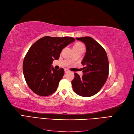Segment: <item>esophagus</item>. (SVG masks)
I'll return each instance as SVG.
<instances>
[{
	"instance_id": "obj_1",
	"label": "esophagus",
	"mask_w": 134,
	"mask_h": 134,
	"mask_svg": "<svg viewBox=\"0 0 134 134\" xmlns=\"http://www.w3.org/2000/svg\"><path fill=\"white\" fill-rule=\"evenodd\" d=\"M64 70H65V73H66V72H68L69 71V70H68V69H65Z\"/></svg>"
}]
</instances>
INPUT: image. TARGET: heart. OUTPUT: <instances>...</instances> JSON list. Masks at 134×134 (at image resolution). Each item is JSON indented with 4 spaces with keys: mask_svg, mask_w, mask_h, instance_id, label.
Segmentation results:
<instances>
[{
    "mask_svg": "<svg viewBox=\"0 0 134 134\" xmlns=\"http://www.w3.org/2000/svg\"><path fill=\"white\" fill-rule=\"evenodd\" d=\"M84 47V46L82 43L78 42L74 44L73 48H79V47Z\"/></svg>",
    "mask_w": 134,
    "mask_h": 134,
    "instance_id": "b5f03b06",
    "label": "heart"
}]
</instances>
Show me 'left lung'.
Instances as JSON below:
<instances>
[{"mask_svg": "<svg viewBox=\"0 0 134 134\" xmlns=\"http://www.w3.org/2000/svg\"><path fill=\"white\" fill-rule=\"evenodd\" d=\"M86 44V52L82 62V77L75 72L71 81L73 91L79 96L88 97L98 93L106 83L109 73V64L106 51L91 37L76 38Z\"/></svg>", "mask_w": 134, "mask_h": 134, "instance_id": "obj_1", "label": "left lung"}]
</instances>
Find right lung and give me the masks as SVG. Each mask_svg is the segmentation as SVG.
Listing matches in <instances>:
<instances>
[{"mask_svg":"<svg viewBox=\"0 0 134 134\" xmlns=\"http://www.w3.org/2000/svg\"><path fill=\"white\" fill-rule=\"evenodd\" d=\"M75 41L71 37L39 39L31 46L23 61V72L28 86L36 94L48 96L57 90L64 70L52 66L54 60H58L64 47Z\"/></svg>","mask_w":134,"mask_h":134,"instance_id":"obj_1","label":"right lung"}]
</instances>
